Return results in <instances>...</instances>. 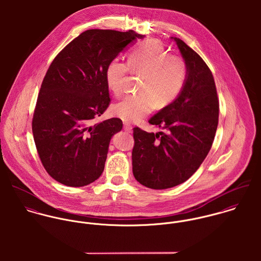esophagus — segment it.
<instances>
[{"mask_svg": "<svg viewBox=\"0 0 261 261\" xmlns=\"http://www.w3.org/2000/svg\"><path fill=\"white\" fill-rule=\"evenodd\" d=\"M123 129H124L125 132H127V133H132V132H133V126H132L129 123L124 122V123H123Z\"/></svg>", "mask_w": 261, "mask_h": 261, "instance_id": "34e87169", "label": "esophagus"}]
</instances>
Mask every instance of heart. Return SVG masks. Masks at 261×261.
Wrapping results in <instances>:
<instances>
[{
	"instance_id": "obj_1",
	"label": "heart",
	"mask_w": 261,
	"mask_h": 261,
	"mask_svg": "<svg viewBox=\"0 0 261 261\" xmlns=\"http://www.w3.org/2000/svg\"><path fill=\"white\" fill-rule=\"evenodd\" d=\"M128 70L143 75L140 93L128 94L112 106V112L124 121H140L153 111L155 103L163 108L174 101L187 81L185 60L169 55L155 41H147L135 48L127 57V64L119 59L112 60L106 69V80L115 95L124 90Z\"/></svg>"
}]
</instances>
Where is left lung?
Instances as JSON below:
<instances>
[{
	"label": "left lung",
	"mask_w": 261,
	"mask_h": 261,
	"mask_svg": "<svg viewBox=\"0 0 261 261\" xmlns=\"http://www.w3.org/2000/svg\"><path fill=\"white\" fill-rule=\"evenodd\" d=\"M171 39L186 62L185 86L173 102L149 120L164 133L134 128V176L142 185L154 190L178 186L199 169L212 147L219 116L211 70L184 41Z\"/></svg>",
	"instance_id": "8db88e82"
}]
</instances>
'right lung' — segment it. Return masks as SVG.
<instances>
[{"instance_id":"add662e5","label":"right lung","mask_w":261,"mask_h":261,"mask_svg":"<svg viewBox=\"0 0 261 261\" xmlns=\"http://www.w3.org/2000/svg\"><path fill=\"white\" fill-rule=\"evenodd\" d=\"M144 35L133 30L91 29L72 40L52 61L43 79L32 132L39 158L57 182L83 187L103 170L112 136L122 121L92 120L109 108L108 64Z\"/></svg>"}]
</instances>
